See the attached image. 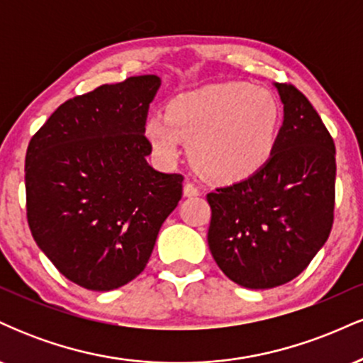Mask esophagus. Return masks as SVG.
Listing matches in <instances>:
<instances>
[{
	"mask_svg": "<svg viewBox=\"0 0 363 363\" xmlns=\"http://www.w3.org/2000/svg\"><path fill=\"white\" fill-rule=\"evenodd\" d=\"M182 193H184L186 198H193V196H198L199 194V187L193 184V182L187 181L184 184V189H182Z\"/></svg>",
	"mask_w": 363,
	"mask_h": 363,
	"instance_id": "34e87169",
	"label": "esophagus"
}]
</instances>
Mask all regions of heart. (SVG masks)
Listing matches in <instances>:
<instances>
[{"instance_id": "1", "label": "heart", "mask_w": 363, "mask_h": 363, "mask_svg": "<svg viewBox=\"0 0 363 363\" xmlns=\"http://www.w3.org/2000/svg\"><path fill=\"white\" fill-rule=\"evenodd\" d=\"M280 104L264 86L232 82L174 97L165 114L148 116L143 133L155 155L174 164L181 143L201 176L222 184L245 181L277 148Z\"/></svg>"}]
</instances>
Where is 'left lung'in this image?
I'll return each mask as SVG.
<instances>
[{
	"mask_svg": "<svg viewBox=\"0 0 363 363\" xmlns=\"http://www.w3.org/2000/svg\"><path fill=\"white\" fill-rule=\"evenodd\" d=\"M277 148L259 172L206 196L208 245L218 268L245 289L298 277L328 240L335 218L336 148L312 104L290 83Z\"/></svg>",
	"mask_w": 363,
	"mask_h": 363,
	"instance_id": "left-lung-1",
	"label": "left lung"
}]
</instances>
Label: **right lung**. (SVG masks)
Wrapping results in <instances>:
<instances>
[{"instance_id": "1", "label": "right lung", "mask_w": 363, "mask_h": 363, "mask_svg": "<svg viewBox=\"0 0 363 363\" xmlns=\"http://www.w3.org/2000/svg\"><path fill=\"white\" fill-rule=\"evenodd\" d=\"M160 78L131 77L61 104L25 157L32 237L69 281L109 291L143 272L182 196L181 174L150 167L143 133Z\"/></svg>"}]
</instances>
